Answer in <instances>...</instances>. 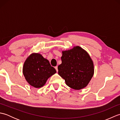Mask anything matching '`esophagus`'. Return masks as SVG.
I'll use <instances>...</instances> for the list:
<instances>
[{"mask_svg": "<svg viewBox=\"0 0 120 120\" xmlns=\"http://www.w3.org/2000/svg\"><path fill=\"white\" fill-rule=\"evenodd\" d=\"M55 69L56 70V71H57V72H58V67L57 66H56V67H55Z\"/></svg>", "mask_w": 120, "mask_h": 120, "instance_id": "34e87169", "label": "esophagus"}]
</instances>
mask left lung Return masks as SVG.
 <instances>
[{"mask_svg":"<svg viewBox=\"0 0 120 120\" xmlns=\"http://www.w3.org/2000/svg\"><path fill=\"white\" fill-rule=\"evenodd\" d=\"M61 64L58 66V74L66 85L74 90L86 88L93 77L94 63L88 52L76 46L62 50Z\"/></svg>","mask_w":120,"mask_h":120,"instance_id":"left-lung-1","label":"left lung"}]
</instances>
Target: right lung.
Here are the masks:
<instances>
[{"label":"right lung","mask_w":120,"mask_h":120,"mask_svg":"<svg viewBox=\"0 0 120 120\" xmlns=\"http://www.w3.org/2000/svg\"><path fill=\"white\" fill-rule=\"evenodd\" d=\"M56 73L47 59L40 53H31L25 60L22 73L27 82L35 88L44 86L47 79Z\"/></svg>","instance_id":"1"}]
</instances>
